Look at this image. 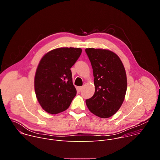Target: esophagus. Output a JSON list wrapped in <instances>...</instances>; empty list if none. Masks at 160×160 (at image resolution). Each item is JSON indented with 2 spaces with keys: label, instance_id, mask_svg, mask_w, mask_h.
Segmentation results:
<instances>
[{
  "label": "esophagus",
  "instance_id": "34e87169",
  "mask_svg": "<svg viewBox=\"0 0 160 160\" xmlns=\"http://www.w3.org/2000/svg\"><path fill=\"white\" fill-rule=\"evenodd\" d=\"M82 87H77V91L78 92H80V91L82 90Z\"/></svg>",
  "mask_w": 160,
  "mask_h": 160
}]
</instances>
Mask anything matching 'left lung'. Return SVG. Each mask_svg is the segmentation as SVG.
Returning a JSON list of instances; mask_svg holds the SVG:
<instances>
[{
	"label": "left lung",
	"instance_id": "1",
	"mask_svg": "<svg viewBox=\"0 0 160 160\" xmlns=\"http://www.w3.org/2000/svg\"><path fill=\"white\" fill-rule=\"evenodd\" d=\"M85 52L92 67L95 92L85 102L91 112L109 118L121 107L127 88V75L120 58L111 51L88 48Z\"/></svg>",
	"mask_w": 160,
	"mask_h": 160
}]
</instances>
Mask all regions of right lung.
<instances>
[{
  "instance_id": "obj_1",
  "label": "right lung",
  "mask_w": 160,
  "mask_h": 160,
  "mask_svg": "<svg viewBox=\"0 0 160 160\" xmlns=\"http://www.w3.org/2000/svg\"><path fill=\"white\" fill-rule=\"evenodd\" d=\"M82 53L80 48L51 51L40 60L35 76V91L42 108L58 114L69 108L77 94L70 68Z\"/></svg>"
}]
</instances>
